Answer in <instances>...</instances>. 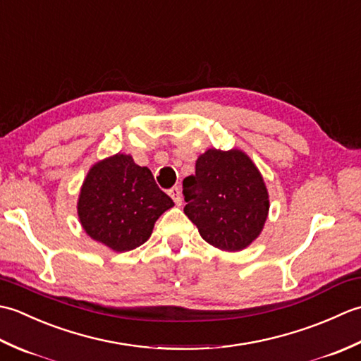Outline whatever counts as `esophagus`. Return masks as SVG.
Segmentation results:
<instances>
[{
    "label": "esophagus",
    "mask_w": 361,
    "mask_h": 361,
    "mask_svg": "<svg viewBox=\"0 0 361 361\" xmlns=\"http://www.w3.org/2000/svg\"><path fill=\"white\" fill-rule=\"evenodd\" d=\"M169 195L172 197V200L175 202V204L176 206H181V203H183V198H181V189L180 188H172L171 190H169Z\"/></svg>",
    "instance_id": "esophagus-1"
}]
</instances>
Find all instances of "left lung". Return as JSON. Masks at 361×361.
<instances>
[{
    "label": "left lung",
    "mask_w": 361,
    "mask_h": 361,
    "mask_svg": "<svg viewBox=\"0 0 361 361\" xmlns=\"http://www.w3.org/2000/svg\"><path fill=\"white\" fill-rule=\"evenodd\" d=\"M185 214L221 251H242L262 233L270 211L264 176L240 149H208L183 180Z\"/></svg>",
    "instance_id": "left-lung-1"
}]
</instances>
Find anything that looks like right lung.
Masks as SVG:
<instances>
[{"label":"right lung","instance_id":"right-lung-1","mask_svg":"<svg viewBox=\"0 0 361 361\" xmlns=\"http://www.w3.org/2000/svg\"><path fill=\"white\" fill-rule=\"evenodd\" d=\"M172 206L150 169L137 166L132 155L116 153L90 167L78 198V216L91 239L126 252L147 242L155 221Z\"/></svg>","mask_w":361,"mask_h":361}]
</instances>
